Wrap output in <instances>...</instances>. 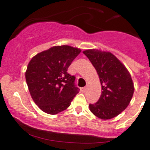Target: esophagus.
<instances>
[{"mask_svg":"<svg viewBox=\"0 0 150 150\" xmlns=\"http://www.w3.org/2000/svg\"><path fill=\"white\" fill-rule=\"evenodd\" d=\"M86 87L81 88V91L82 92H86Z\"/></svg>","mask_w":150,"mask_h":150,"instance_id":"esophagus-1","label":"esophagus"}]
</instances>
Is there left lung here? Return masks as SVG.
Instances as JSON below:
<instances>
[{
	"mask_svg": "<svg viewBox=\"0 0 150 150\" xmlns=\"http://www.w3.org/2000/svg\"><path fill=\"white\" fill-rule=\"evenodd\" d=\"M97 71L102 92L89 107L96 117L108 120L122 112L133 96L134 83L127 67L110 52L92 49L83 52Z\"/></svg>",
	"mask_w": 150,
	"mask_h": 150,
	"instance_id": "1",
	"label": "left lung"
}]
</instances>
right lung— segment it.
<instances>
[{
  "label": "right lung",
  "mask_w": 150,
  "mask_h": 150,
  "mask_svg": "<svg viewBox=\"0 0 150 150\" xmlns=\"http://www.w3.org/2000/svg\"><path fill=\"white\" fill-rule=\"evenodd\" d=\"M81 52L68 45L54 46L35 55L25 72L31 97L43 112L55 115L67 110L79 92L75 77L67 73Z\"/></svg>",
  "instance_id": "obj_1"
}]
</instances>
